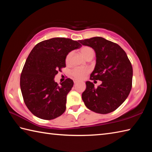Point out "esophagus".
I'll return each instance as SVG.
<instances>
[{"label":"esophagus","mask_w":152,"mask_h":152,"mask_svg":"<svg viewBox=\"0 0 152 152\" xmlns=\"http://www.w3.org/2000/svg\"><path fill=\"white\" fill-rule=\"evenodd\" d=\"M78 82V80H74V83H77Z\"/></svg>","instance_id":"34e87169"}]
</instances>
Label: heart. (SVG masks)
<instances>
[{
  "label": "heart",
  "mask_w": 152,
  "mask_h": 152,
  "mask_svg": "<svg viewBox=\"0 0 152 152\" xmlns=\"http://www.w3.org/2000/svg\"><path fill=\"white\" fill-rule=\"evenodd\" d=\"M80 52L82 56L85 58L86 59L91 56H94V51L91 48L88 46H83L80 50ZM71 55L72 53H70L67 55L66 57V63H68L69 62ZM89 73V70L86 69H80V68H76L71 70L70 74L74 78L77 80H82Z\"/></svg>",
  "instance_id": "heart-1"
}]
</instances>
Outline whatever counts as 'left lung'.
Here are the masks:
<instances>
[{"label": "left lung", "instance_id": "left-lung-1", "mask_svg": "<svg viewBox=\"0 0 152 152\" xmlns=\"http://www.w3.org/2000/svg\"><path fill=\"white\" fill-rule=\"evenodd\" d=\"M80 42L92 48L96 53V64L90 79L102 81L97 88L92 82H86V89L82 95L83 102L99 114L114 111L127 98L132 88L133 67L127 54L118 44L102 37Z\"/></svg>", "mask_w": 152, "mask_h": 152}]
</instances>
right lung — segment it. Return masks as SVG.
<instances>
[{"mask_svg":"<svg viewBox=\"0 0 152 152\" xmlns=\"http://www.w3.org/2000/svg\"><path fill=\"white\" fill-rule=\"evenodd\" d=\"M82 45L70 38H53L37 44L28 55L20 77L24 102L32 114L46 120L62 115L66 95L74 82L67 78L58 85L55 76L66 66L69 52Z\"/></svg>","mask_w":152,"mask_h":152,"instance_id":"add662e5","label":"right lung"}]
</instances>
